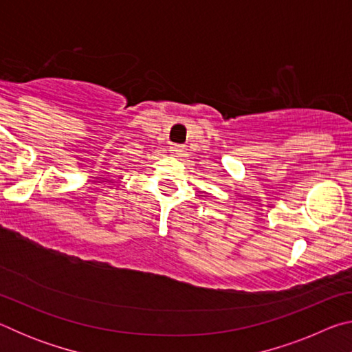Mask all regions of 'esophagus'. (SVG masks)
I'll list each match as a JSON object with an SVG mask.
<instances>
[{"instance_id":"1","label":"esophagus","mask_w":352,"mask_h":352,"mask_svg":"<svg viewBox=\"0 0 352 352\" xmlns=\"http://www.w3.org/2000/svg\"><path fill=\"white\" fill-rule=\"evenodd\" d=\"M170 152L174 153L175 157H182L183 152H184V146H182V144H172Z\"/></svg>"}]
</instances>
